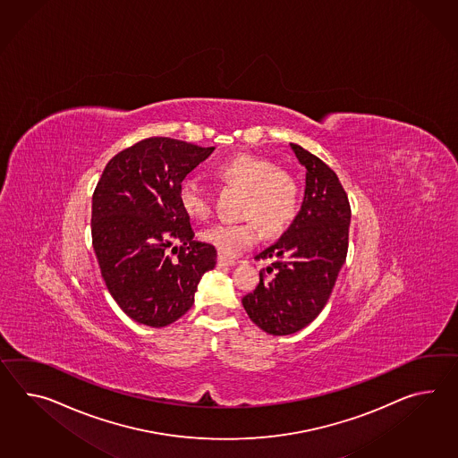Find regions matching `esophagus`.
Returning <instances> with one entry per match:
<instances>
[{"label":"esophagus","instance_id":"1","mask_svg":"<svg viewBox=\"0 0 458 458\" xmlns=\"http://www.w3.org/2000/svg\"><path fill=\"white\" fill-rule=\"evenodd\" d=\"M233 265H236V261L234 259H230V258L226 257H218V267H233Z\"/></svg>","mask_w":458,"mask_h":458}]
</instances>
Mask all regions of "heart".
<instances>
[{
  "mask_svg": "<svg viewBox=\"0 0 458 458\" xmlns=\"http://www.w3.org/2000/svg\"><path fill=\"white\" fill-rule=\"evenodd\" d=\"M215 175L226 185L245 191L242 216L255 220L268 236L278 234L293 222L298 212V185L273 162L255 156H238L215 168ZM179 201L190 218L203 220L210 215L212 200L199 180L187 177L179 187ZM222 257L233 258L257 242L254 222L216 224L201 233Z\"/></svg>",
  "mask_w": 458,
  "mask_h": 458,
  "instance_id": "b5f03b06",
  "label": "heart"
}]
</instances>
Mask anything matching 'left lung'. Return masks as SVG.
Masks as SVG:
<instances>
[{
    "label": "left lung",
    "instance_id": "8db88e82",
    "mask_svg": "<svg viewBox=\"0 0 458 458\" xmlns=\"http://www.w3.org/2000/svg\"><path fill=\"white\" fill-rule=\"evenodd\" d=\"M291 150L306 168L301 208L278 242L258 253L271 259L267 281L243 296V308L259 329L294 335L323 311L347 255L351 207L335 172L301 146Z\"/></svg>",
    "mask_w": 458,
    "mask_h": 458
}]
</instances>
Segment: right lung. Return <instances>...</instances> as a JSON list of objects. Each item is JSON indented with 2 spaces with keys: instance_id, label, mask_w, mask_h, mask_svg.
Listing matches in <instances>:
<instances>
[{
  "instance_id": "add662e5",
  "label": "right lung",
  "mask_w": 458,
  "mask_h": 458,
  "mask_svg": "<svg viewBox=\"0 0 458 458\" xmlns=\"http://www.w3.org/2000/svg\"><path fill=\"white\" fill-rule=\"evenodd\" d=\"M213 150L150 137L111 158L98 182L92 246L114 301L135 323H175L195 301L201 276L216 265V250L193 240L179 201L182 180Z\"/></svg>"
}]
</instances>
